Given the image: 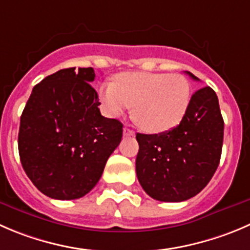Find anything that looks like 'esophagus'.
I'll return each mask as SVG.
<instances>
[{
  "label": "esophagus",
  "instance_id": "1",
  "mask_svg": "<svg viewBox=\"0 0 250 250\" xmlns=\"http://www.w3.org/2000/svg\"><path fill=\"white\" fill-rule=\"evenodd\" d=\"M123 135H125V137H133V135H134V132H133L132 129H129V128L125 127L123 128Z\"/></svg>",
  "mask_w": 250,
  "mask_h": 250
}]
</instances>
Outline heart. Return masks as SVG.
I'll use <instances>...</instances> for the list:
<instances>
[{"instance_id": "1", "label": "heart", "mask_w": 250, "mask_h": 250, "mask_svg": "<svg viewBox=\"0 0 250 250\" xmlns=\"http://www.w3.org/2000/svg\"><path fill=\"white\" fill-rule=\"evenodd\" d=\"M99 98L108 117H120L133 106L132 118L151 134L181 125L190 105L189 82L181 74L125 72L115 83L99 86Z\"/></svg>"}]
</instances>
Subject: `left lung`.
Wrapping results in <instances>:
<instances>
[{"instance_id": "obj_1", "label": "left lung", "mask_w": 250, "mask_h": 250, "mask_svg": "<svg viewBox=\"0 0 250 250\" xmlns=\"http://www.w3.org/2000/svg\"><path fill=\"white\" fill-rule=\"evenodd\" d=\"M137 140L135 171L145 193L160 202L190 199L207 187L221 157L224 118L216 93L199 89L181 125L160 134L138 133Z\"/></svg>"}]
</instances>
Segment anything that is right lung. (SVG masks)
I'll use <instances>...</instances> for the list:
<instances>
[{
    "label": "right lung",
    "instance_id": "add662e5",
    "mask_svg": "<svg viewBox=\"0 0 250 250\" xmlns=\"http://www.w3.org/2000/svg\"><path fill=\"white\" fill-rule=\"evenodd\" d=\"M94 79L91 67L61 69L34 86L21 116V166L52 199L88 194L122 139V123L101 116Z\"/></svg>",
    "mask_w": 250,
    "mask_h": 250
}]
</instances>
